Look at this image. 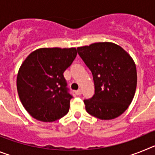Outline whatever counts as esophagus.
<instances>
[{"label":"esophagus","mask_w":155,"mask_h":155,"mask_svg":"<svg viewBox=\"0 0 155 155\" xmlns=\"http://www.w3.org/2000/svg\"><path fill=\"white\" fill-rule=\"evenodd\" d=\"M75 94H77V95H81V94H82V91L81 89H78V90H77L76 91H75Z\"/></svg>","instance_id":"obj_1"}]
</instances>
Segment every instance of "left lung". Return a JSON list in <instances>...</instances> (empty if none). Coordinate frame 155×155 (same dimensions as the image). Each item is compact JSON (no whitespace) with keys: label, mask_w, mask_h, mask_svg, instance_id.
<instances>
[{"label":"left lung","mask_w":155,"mask_h":155,"mask_svg":"<svg viewBox=\"0 0 155 155\" xmlns=\"http://www.w3.org/2000/svg\"><path fill=\"white\" fill-rule=\"evenodd\" d=\"M93 76L94 94L84 100L85 109L100 120L120 116L130 105L137 87V70L130 56L118 45L96 42L78 48Z\"/></svg>","instance_id":"obj_1"}]
</instances>
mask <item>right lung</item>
<instances>
[{
    "instance_id": "add662e5",
    "label": "right lung",
    "mask_w": 155,
    "mask_h": 155,
    "mask_svg": "<svg viewBox=\"0 0 155 155\" xmlns=\"http://www.w3.org/2000/svg\"><path fill=\"white\" fill-rule=\"evenodd\" d=\"M77 56L75 48H42L28 56L18 71L17 89L33 118L53 122L68 113L70 93L64 73Z\"/></svg>"
}]
</instances>
